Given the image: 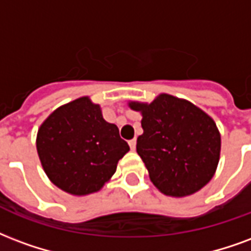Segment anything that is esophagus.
<instances>
[{
	"label": "esophagus",
	"instance_id": "1",
	"mask_svg": "<svg viewBox=\"0 0 251 251\" xmlns=\"http://www.w3.org/2000/svg\"><path fill=\"white\" fill-rule=\"evenodd\" d=\"M135 145H137V140H135V138L129 141V146H130L131 150H135Z\"/></svg>",
	"mask_w": 251,
	"mask_h": 251
}]
</instances>
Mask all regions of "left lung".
<instances>
[{"instance_id":"8db88e82","label":"left lung","mask_w":251,"mask_h":251,"mask_svg":"<svg viewBox=\"0 0 251 251\" xmlns=\"http://www.w3.org/2000/svg\"><path fill=\"white\" fill-rule=\"evenodd\" d=\"M130 107L142 111L137 153L163 194L189 196L210 181L221 151L220 133L210 117L169 94L150 105L131 102Z\"/></svg>"}]
</instances>
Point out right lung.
Listing matches in <instances>:
<instances>
[{
	"mask_svg": "<svg viewBox=\"0 0 251 251\" xmlns=\"http://www.w3.org/2000/svg\"><path fill=\"white\" fill-rule=\"evenodd\" d=\"M37 151L55 186L74 196L100 190L116 173L129 145L101 109L82 97L53 111L41 125Z\"/></svg>",
	"mask_w": 251,
	"mask_h": 251,
	"instance_id": "add662e5",
	"label": "right lung"
}]
</instances>
